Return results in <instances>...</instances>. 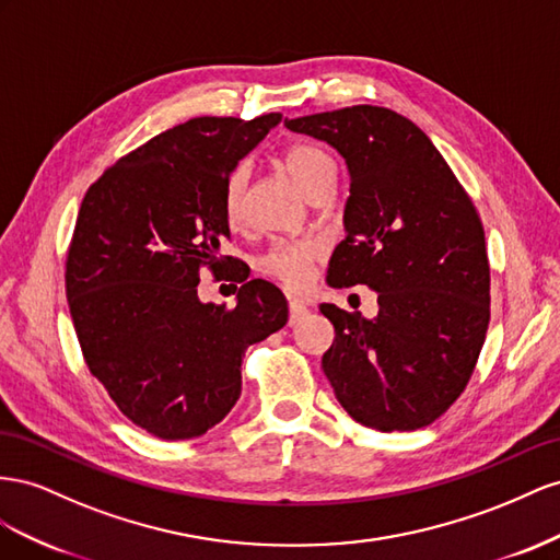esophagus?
I'll use <instances>...</instances> for the list:
<instances>
[{"instance_id":"esophagus-1","label":"esophagus","mask_w":560,"mask_h":560,"mask_svg":"<svg viewBox=\"0 0 560 560\" xmlns=\"http://www.w3.org/2000/svg\"><path fill=\"white\" fill-rule=\"evenodd\" d=\"M305 314H307L305 302H300V300H291V302H289V324H291V326H295Z\"/></svg>"}]
</instances>
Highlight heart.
Instances as JSON below:
<instances>
[{
	"label": "heart",
	"instance_id": "b5f03b06",
	"mask_svg": "<svg viewBox=\"0 0 560 560\" xmlns=\"http://www.w3.org/2000/svg\"><path fill=\"white\" fill-rule=\"evenodd\" d=\"M283 168L289 171L295 185L314 195L326 183H335L332 156L312 142H298L283 152ZM248 183V168L236 166L222 185V218L228 228L238 230L244 222V191ZM324 255V246L312 238H298V242H281L271 246L258 262L260 271L291 291H302L312 279V265Z\"/></svg>",
	"mask_w": 560,
	"mask_h": 560
}]
</instances>
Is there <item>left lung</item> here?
I'll return each instance as SVG.
<instances>
[{
  "instance_id": "1",
  "label": "left lung",
  "mask_w": 560,
  "mask_h": 560,
  "mask_svg": "<svg viewBox=\"0 0 560 560\" xmlns=\"http://www.w3.org/2000/svg\"><path fill=\"white\" fill-rule=\"evenodd\" d=\"M283 124L326 140L351 175L328 283L377 291L373 322L318 307L335 328L322 359L330 387L363 427H427L465 392L486 340L481 218L424 131L394 109L351 105Z\"/></svg>"
}]
</instances>
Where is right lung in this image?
Here are the masks:
<instances>
[{"label":"right lung","mask_w":560,"mask_h":560,"mask_svg":"<svg viewBox=\"0 0 560 560\" xmlns=\"http://www.w3.org/2000/svg\"><path fill=\"white\" fill-rule=\"evenodd\" d=\"M279 112L250 121L195 117L105 168L82 201L66 291L93 377L136 427L164 441L213 429L242 394L248 345L289 322L275 283L253 279L236 305H203L199 271H222L230 238L222 185Z\"/></svg>","instance_id":"obj_1"}]
</instances>
